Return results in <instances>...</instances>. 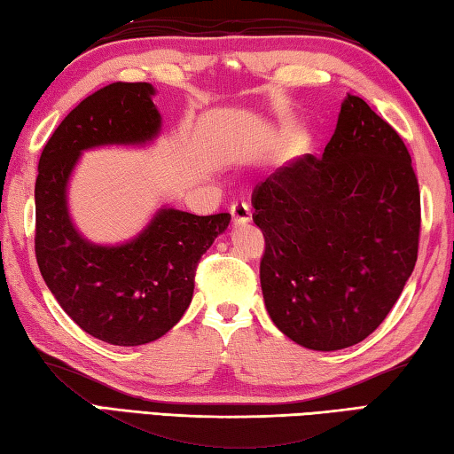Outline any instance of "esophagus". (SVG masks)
<instances>
[{"label": "esophagus", "instance_id": "1", "mask_svg": "<svg viewBox=\"0 0 454 454\" xmlns=\"http://www.w3.org/2000/svg\"><path fill=\"white\" fill-rule=\"evenodd\" d=\"M231 219L235 225H243L251 219V208L246 203H233L231 205Z\"/></svg>", "mask_w": 454, "mask_h": 454}]
</instances>
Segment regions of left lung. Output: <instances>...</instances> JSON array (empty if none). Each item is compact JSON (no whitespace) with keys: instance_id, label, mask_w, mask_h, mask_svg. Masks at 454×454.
<instances>
[{"instance_id":"1","label":"left lung","mask_w":454,"mask_h":454,"mask_svg":"<svg viewBox=\"0 0 454 454\" xmlns=\"http://www.w3.org/2000/svg\"><path fill=\"white\" fill-rule=\"evenodd\" d=\"M251 205L266 237L263 302L286 337L339 351L378 329L412 276L420 237L412 158L392 125L347 95L323 156L280 166Z\"/></svg>"}]
</instances>
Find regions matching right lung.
I'll list each match as a JSON object with an SVG mask.
<instances>
[{
    "instance_id": "1",
    "label": "right lung",
    "mask_w": 454,
    "mask_h": 454,
    "mask_svg": "<svg viewBox=\"0 0 454 454\" xmlns=\"http://www.w3.org/2000/svg\"><path fill=\"white\" fill-rule=\"evenodd\" d=\"M154 95L150 82H114L82 99L42 150L34 188V243L48 290L82 331L120 347L152 343L183 318L200 255L231 221L164 205L117 246L89 241L74 227L68 183L82 152L154 142L162 129Z\"/></svg>"
}]
</instances>
